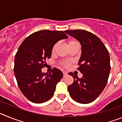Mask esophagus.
Listing matches in <instances>:
<instances>
[{"label": "esophagus", "instance_id": "1", "mask_svg": "<svg viewBox=\"0 0 122 122\" xmlns=\"http://www.w3.org/2000/svg\"><path fill=\"white\" fill-rule=\"evenodd\" d=\"M63 77H65V76L68 74V73H66V72H63Z\"/></svg>", "mask_w": 122, "mask_h": 122}]
</instances>
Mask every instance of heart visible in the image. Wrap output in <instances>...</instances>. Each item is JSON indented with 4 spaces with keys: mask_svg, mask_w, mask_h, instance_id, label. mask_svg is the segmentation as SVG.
<instances>
[{
    "mask_svg": "<svg viewBox=\"0 0 122 122\" xmlns=\"http://www.w3.org/2000/svg\"><path fill=\"white\" fill-rule=\"evenodd\" d=\"M77 41H76L74 40H70L68 41V46H71V45H72L73 44L75 43H76ZM57 43H56L53 46V47H52V52H54L55 51H56V48H57ZM69 64H70V62H68V61H66V62H64L63 63H62V65H64L65 66H68Z\"/></svg>",
    "mask_w": 122,
    "mask_h": 122,
    "instance_id": "heart-1",
    "label": "heart"
}]
</instances>
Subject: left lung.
<instances>
[{"instance_id":"obj_1","label":"left lung","mask_w":122,"mask_h":122,"mask_svg":"<svg viewBox=\"0 0 122 122\" xmlns=\"http://www.w3.org/2000/svg\"><path fill=\"white\" fill-rule=\"evenodd\" d=\"M65 32L81 45L77 70L83 74L82 78H79L71 72L68 73L74 81L68 87V90L72 99L77 103H92L98 97L107 84L111 70L109 54L101 40L91 32L84 30Z\"/></svg>"}]
</instances>
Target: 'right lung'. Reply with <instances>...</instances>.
Instances as JSON below:
<instances>
[{
	"label": "right lung",
	"instance_id": "right-lung-1",
	"mask_svg": "<svg viewBox=\"0 0 122 122\" xmlns=\"http://www.w3.org/2000/svg\"><path fill=\"white\" fill-rule=\"evenodd\" d=\"M66 32L42 30L25 38L18 48L15 57L14 73L18 85L24 95L35 103L50 100L63 73L54 68L51 73L41 69L46 60L51 56L52 47L58 41L67 38Z\"/></svg>",
	"mask_w": 122,
	"mask_h": 122
}]
</instances>
